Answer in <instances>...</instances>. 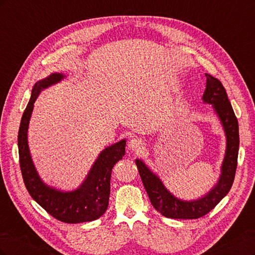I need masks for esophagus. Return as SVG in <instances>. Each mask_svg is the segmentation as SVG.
<instances>
[{"mask_svg":"<svg viewBox=\"0 0 255 255\" xmlns=\"http://www.w3.org/2000/svg\"><path fill=\"white\" fill-rule=\"evenodd\" d=\"M128 149L132 150V151H135V152H141L143 146H144V143L141 139H139V138H132L128 141Z\"/></svg>","mask_w":255,"mask_h":255,"instance_id":"34e87169","label":"esophagus"}]
</instances>
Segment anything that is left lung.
<instances>
[{
  "mask_svg": "<svg viewBox=\"0 0 255 255\" xmlns=\"http://www.w3.org/2000/svg\"><path fill=\"white\" fill-rule=\"evenodd\" d=\"M206 87L203 102L211 104L218 116L226 134V153L221 165V173L217 184L203 197L185 201L173 196L161 180L141 159H136L143 186L154 208L167 218L197 219L210 213L230 191L234 182L239 149L238 121L231 105L225 87L219 80L205 73Z\"/></svg>",
  "mask_w": 255,
  "mask_h": 255,
  "instance_id": "8db88e82",
  "label": "left lung"
}]
</instances>
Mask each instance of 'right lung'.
Wrapping results in <instances>:
<instances>
[{
  "instance_id": "right-lung-1",
  "label": "right lung",
  "mask_w": 255,
  "mask_h": 255,
  "mask_svg": "<svg viewBox=\"0 0 255 255\" xmlns=\"http://www.w3.org/2000/svg\"><path fill=\"white\" fill-rule=\"evenodd\" d=\"M64 79L63 73H52L35 84L19 128V161L23 181L30 197L57 220L66 223H81L96 220L106 212L111 194L113 167L125 156L127 141L122 139L100 153L79 188L61 191L45 184L38 174L30 156L27 141L28 125L34 103L41 90Z\"/></svg>"
}]
</instances>
